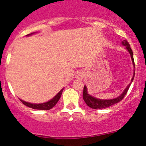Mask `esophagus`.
<instances>
[{"label": "esophagus", "mask_w": 146, "mask_h": 146, "mask_svg": "<svg viewBox=\"0 0 146 146\" xmlns=\"http://www.w3.org/2000/svg\"><path fill=\"white\" fill-rule=\"evenodd\" d=\"M84 77V73L82 71H78L76 73V78L77 79H82Z\"/></svg>", "instance_id": "obj_1"}]
</instances>
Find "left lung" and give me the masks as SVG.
I'll return each instance as SVG.
<instances>
[{"label":"left lung","mask_w":146,"mask_h":146,"mask_svg":"<svg viewBox=\"0 0 146 146\" xmlns=\"http://www.w3.org/2000/svg\"><path fill=\"white\" fill-rule=\"evenodd\" d=\"M122 44L123 46H126V48L128 50V52H129L131 56V59H132L133 65L134 66V57H133V52L132 49H131L130 46L128 44L127 40H123L122 41ZM134 74L135 73H134V75H133L132 79L131 80V82L128 84V86L126 87V89H125L124 91L119 96L116 98L113 99H110V100H102V99H98L96 98H94V96H91V95H89L88 94L87 91V88L86 86L84 85V89H83V99H84V102H86V105H88L89 107L92 109H95V110H98V109H103V108H107V107H109L111 105H113L114 104L118 103L120 101L123 100V98L125 97V96L126 95V94L127 93L128 89H129V86H130L131 83L132 82L133 80H134Z\"/></svg>","instance_id":"8db88e82"}]
</instances>
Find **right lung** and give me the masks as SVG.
Wrapping results in <instances>:
<instances>
[{"instance_id":"right-lung-1","label":"right lung","mask_w":146,"mask_h":146,"mask_svg":"<svg viewBox=\"0 0 146 146\" xmlns=\"http://www.w3.org/2000/svg\"><path fill=\"white\" fill-rule=\"evenodd\" d=\"M33 34H34V33H31V34H29V35H27V36H30V35H31ZM63 90H64V89H62V90H61L60 92H59L58 94H57V95H56L53 98H52L50 100H49V101L44 102V103L33 104V103H30V102H27L24 101V100H21V99H19V100H21V102L23 104V105H26L27 107H30V108L34 109V110H50V109H52L54 106H55L56 104L57 103V102L59 101V100H60V98L61 97V96H62V91H63Z\"/></svg>"}]
</instances>
